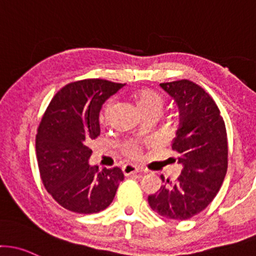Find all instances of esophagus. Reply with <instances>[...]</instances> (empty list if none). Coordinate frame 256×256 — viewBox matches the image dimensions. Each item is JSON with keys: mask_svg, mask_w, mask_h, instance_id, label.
I'll list each match as a JSON object with an SVG mask.
<instances>
[{"mask_svg": "<svg viewBox=\"0 0 256 256\" xmlns=\"http://www.w3.org/2000/svg\"><path fill=\"white\" fill-rule=\"evenodd\" d=\"M122 172L125 174V176H130V175H134V174L141 172V170L134 164H126L122 166Z\"/></svg>", "mask_w": 256, "mask_h": 256, "instance_id": "obj_1", "label": "esophagus"}]
</instances>
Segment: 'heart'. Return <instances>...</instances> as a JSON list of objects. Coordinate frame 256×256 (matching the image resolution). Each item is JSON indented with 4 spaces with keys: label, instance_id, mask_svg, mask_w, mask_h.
<instances>
[{
    "label": "heart",
    "instance_id": "1",
    "mask_svg": "<svg viewBox=\"0 0 256 256\" xmlns=\"http://www.w3.org/2000/svg\"><path fill=\"white\" fill-rule=\"evenodd\" d=\"M136 104L137 108L142 112L150 110V109H156V110H159L162 108V103H164V100L160 96L158 92L153 91V90H141L136 94ZM113 102L106 103L104 110H103L102 116H100V120L103 122H106L110 118L112 112H113ZM128 153L131 154V156H137L138 154V147L136 144H130L128 147Z\"/></svg>",
    "mask_w": 256,
    "mask_h": 256
}]
</instances>
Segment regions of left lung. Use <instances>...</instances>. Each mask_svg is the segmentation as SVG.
Wrapping results in <instances>:
<instances>
[{
	"instance_id": "8db88e82",
	"label": "left lung",
	"mask_w": 256,
	"mask_h": 256,
	"mask_svg": "<svg viewBox=\"0 0 256 256\" xmlns=\"http://www.w3.org/2000/svg\"><path fill=\"white\" fill-rule=\"evenodd\" d=\"M175 100L180 125L171 147L182 165L176 181L164 184L148 203L159 215L187 220L203 212L220 190L227 171V134L212 98L190 80L160 84Z\"/></svg>"
}]
</instances>
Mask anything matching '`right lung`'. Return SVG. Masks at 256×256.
Listing matches in <instances>:
<instances>
[{"mask_svg":"<svg viewBox=\"0 0 256 256\" xmlns=\"http://www.w3.org/2000/svg\"><path fill=\"white\" fill-rule=\"evenodd\" d=\"M124 85L102 78L76 81L60 90L42 116L36 156L47 192L78 214H94L113 202L124 174L88 164V144L100 136L103 103Z\"/></svg>","mask_w":256,"mask_h":256,"instance_id":"1","label":"right lung"}]
</instances>
